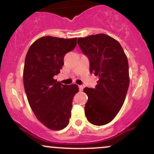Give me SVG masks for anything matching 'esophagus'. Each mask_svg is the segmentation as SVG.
<instances>
[{
    "mask_svg": "<svg viewBox=\"0 0 154 154\" xmlns=\"http://www.w3.org/2000/svg\"><path fill=\"white\" fill-rule=\"evenodd\" d=\"M83 86L82 85H79V91H82V90H83Z\"/></svg>",
    "mask_w": 154,
    "mask_h": 154,
    "instance_id": "esophagus-1",
    "label": "esophagus"
}]
</instances>
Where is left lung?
I'll return each instance as SVG.
<instances>
[{"label": "left lung", "mask_w": 154, "mask_h": 154, "mask_svg": "<svg viewBox=\"0 0 154 154\" xmlns=\"http://www.w3.org/2000/svg\"><path fill=\"white\" fill-rule=\"evenodd\" d=\"M77 43L89 59L91 74L98 77L95 88L84 89L88 97L85 116L93 125H106L121 109L128 93V58L119 42L107 35L79 38Z\"/></svg>", "instance_id": "obj_1"}]
</instances>
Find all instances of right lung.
Listing matches in <instances>:
<instances>
[{
    "mask_svg": "<svg viewBox=\"0 0 154 154\" xmlns=\"http://www.w3.org/2000/svg\"><path fill=\"white\" fill-rule=\"evenodd\" d=\"M76 45L77 38L43 37L26 55L23 82L28 102L39 121L51 130H62L69 122L78 86L63 85L54 77L62 69L65 54Z\"/></svg>",
    "mask_w": 154,
    "mask_h": 154,
    "instance_id": "add662e5",
    "label": "right lung"
}]
</instances>
